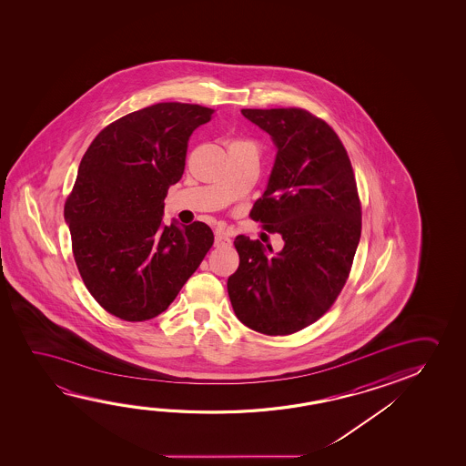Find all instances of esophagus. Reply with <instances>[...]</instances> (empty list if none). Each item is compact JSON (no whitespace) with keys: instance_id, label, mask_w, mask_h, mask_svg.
<instances>
[{"instance_id":"1","label":"esophagus","mask_w":466,"mask_h":466,"mask_svg":"<svg viewBox=\"0 0 466 466\" xmlns=\"http://www.w3.org/2000/svg\"><path fill=\"white\" fill-rule=\"evenodd\" d=\"M230 232L229 230L226 229H216V232H214V244L218 245H230V242H232V238H230Z\"/></svg>"}]
</instances>
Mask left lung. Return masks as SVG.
Returning <instances> with one entry per match:
<instances>
[{"label": "left lung", "mask_w": 466, "mask_h": 466, "mask_svg": "<svg viewBox=\"0 0 466 466\" xmlns=\"http://www.w3.org/2000/svg\"><path fill=\"white\" fill-rule=\"evenodd\" d=\"M242 114L278 147L250 218L279 234L284 247L271 255L259 240L237 236L240 263L228 292L245 327L292 335L329 312L348 281L362 228L358 185L341 139L325 120L298 107Z\"/></svg>", "instance_id": "8db88e82"}]
</instances>
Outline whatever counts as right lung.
Wrapping results in <instances>:
<instances>
[{
	"instance_id": "1",
	"label": "right lung",
	"mask_w": 466,
	"mask_h": 466,
	"mask_svg": "<svg viewBox=\"0 0 466 466\" xmlns=\"http://www.w3.org/2000/svg\"><path fill=\"white\" fill-rule=\"evenodd\" d=\"M213 108L160 102L94 137L65 203L73 257L92 298L127 321L164 312L213 247L195 221L164 226V199L185 168L191 133Z\"/></svg>"
}]
</instances>
